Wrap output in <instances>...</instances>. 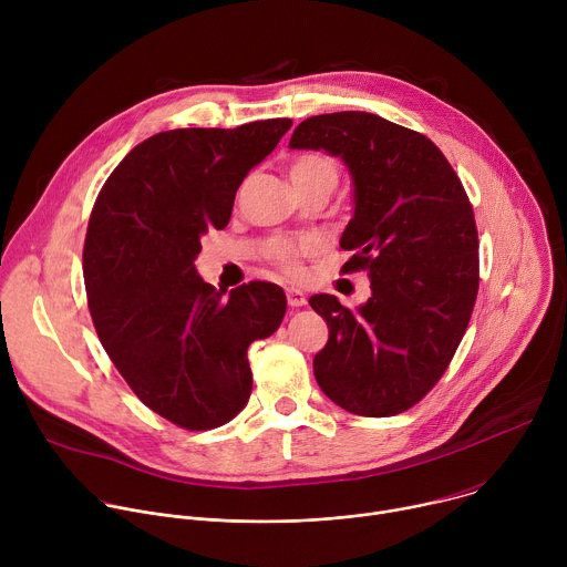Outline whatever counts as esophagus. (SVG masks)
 Listing matches in <instances>:
<instances>
[{"label": "esophagus", "instance_id": "obj_1", "mask_svg": "<svg viewBox=\"0 0 567 567\" xmlns=\"http://www.w3.org/2000/svg\"><path fill=\"white\" fill-rule=\"evenodd\" d=\"M287 302H289V307H302V305H307V296L296 287H287Z\"/></svg>", "mask_w": 567, "mask_h": 567}]
</instances>
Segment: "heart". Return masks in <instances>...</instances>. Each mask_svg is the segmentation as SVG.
I'll list each match as a JSON object with an SVG mask.
<instances>
[{"instance_id":"obj_1","label":"heart","mask_w":567,"mask_h":567,"mask_svg":"<svg viewBox=\"0 0 567 567\" xmlns=\"http://www.w3.org/2000/svg\"><path fill=\"white\" fill-rule=\"evenodd\" d=\"M289 179L293 184V188L307 190V188H316V186H337L339 179V168H337V161L328 154H320V152H307L300 154L291 161L289 166ZM296 247L291 245H280L274 251V258L285 267V269H293L296 267Z\"/></svg>"}]
</instances>
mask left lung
<instances>
[{
	"label": "left lung",
	"instance_id": "left-lung-1",
	"mask_svg": "<svg viewBox=\"0 0 567 567\" xmlns=\"http://www.w3.org/2000/svg\"><path fill=\"white\" fill-rule=\"evenodd\" d=\"M291 150H326L352 179L343 271L365 269L372 296L354 311L337 296L309 305L326 318L328 346L313 377L337 406L363 417L409 411L449 368L477 296L473 208L440 147L368 112L302 121Z\"/></svg>",
	"mask_w": 567,
	"mask_h": 567
}]
</instances>
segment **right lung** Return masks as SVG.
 I'll list each match as a JSON object with an SVG mask.
<instances>
[{
	"instance_id": "1",
	"label": "right lung",
	"mask_w": 567,
	"mask_h": 567,
	"mask_svg": "<svg viewBox=\"0 0 567 567\" xmlns=\"http://www.w3.org/2000/svg\"><path fill=\"white\" fill-rule=\"evenodd\" d=\"M289 127L269 118L158 132L127 152L94 204L83 274L96 334L134 394L182 429H217L247 406V350L282 322L278 285L226 293L195 260L202 235L228 224L239 184Z\"/></svg>"
}]
</instances>
